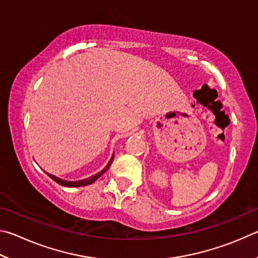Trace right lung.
<instances>
[{
	"label": "right lung",
	"mask_w": 258,
	"mask_h": 258,
	"mask_svg": "<svg viewBox=\"0 0 258 258\" xmlns=\"http://www.w3.org/2000/svg\"><path fill=\"white\" fill-rule=\"evenodd\" d=\"M113 159H114V154L112 155L110 162H108L107 165H106L105 168H104V169L101 171V172H98V173H96L95 175H92V177H89V178H87V179L78 180V181H68V180L60 179V178L55 177V175L49 174V173H47V175H48V177L51 178V179H53L54 181L57 182L58 184H61V186H64V187H84V186H88V184L95 182V181H96V180H97L99 177H101L102 174H104V173L106 172V171L108 170V168H110V165L112 164V161H113Z\"/></svg>",
	"instance_id": "1"
}]
</instances>
